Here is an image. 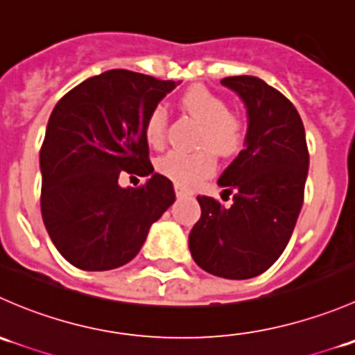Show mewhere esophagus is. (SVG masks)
Wrapping results in <instances>:
<instances>
[{
	"label": "esophagus",
	"mask_w": 355,
	"mask_h": 355,
	"mask_svg": "<svg viewBox=\"0 0 355 355\" xmlns=\"http://www.w3.org/2000/svg\"><path fill=\"white\" fill-rule=\"evenodd\" d=\"M175 194H177V198H185V196H189L191 192H189L187 189L180 187V185H175Z\"/></svg>",
	"instance_id": "esophagus-1"
}]
</instances>
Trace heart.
Segmentation results:
<instances>
[{"mask_svg":"<svg viewBox=\"0 0 355 355\" xmlns=\"http://www.w3.org/2000/svg\"><path fill=\"white\" fill-rule=\"evenodd\" d=\"M182 108L200 125L198 146L194 151H170L157 159L156 168L163 177L180 187H196L216 168V156H232L241 151L245 139V125L230 113L228 103L206 87H192L180 98ZM146 141L153 148H163L166 137V111L155 106L144 123Z\"/></svg>","mask_w":355,"mask_h":355,"instance_id":"heart-1","label":"heart"}]
</instances>
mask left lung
Listing matches in <instances>:
<instances>
[{
    "label": "left lung",
    "instance_id": "left-lung-1",
    "mask_svg": "<svg viewBox=\"0 0 355 355\" xmlns=\"http://www.w3.org/2000/svg\"><path fill=\"white\" fill-rule=\"evenodd\" d=\"M247 110L244 149L221 173L232 206L199 196L200 218L189 235L192 257L207 273L245 280L264 273L287 247L304 202L309 170L306 132L295 106L261 78L227 77Z\"/></svg>",
    "mask_w": 355,
    "mask_h": 355
}]
</instances>
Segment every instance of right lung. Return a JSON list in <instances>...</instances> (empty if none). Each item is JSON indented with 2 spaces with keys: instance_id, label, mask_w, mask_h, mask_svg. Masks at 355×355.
Masks as SVG:
<instances>
[{
  "instance_id": "add662e5",
  "label": "right lung",
  "mask_w": 355,
  "mask_h": 355,
  "mask_svg": "<svg viewBox=\"0 0 355 355\" xmlns=\"http://www.w3.org/2000/svg\"><path fill=\"white\" fill-rule=\"evenodd\" d=\"M178 84L108 70L56 103L39 155L41 213L53 244L75 268L106 271L127 264L175 202L173 184L149 161L144 123ZM123 171L148 182L120 188Z\"/></svg>"
}]
</instances>
